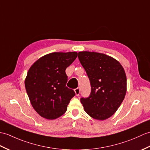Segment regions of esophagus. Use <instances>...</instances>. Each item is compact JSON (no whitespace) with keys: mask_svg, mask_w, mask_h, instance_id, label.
Returning a JSON list of instances; mask_svg holds the SVG:
<instances>
[{"mask_svg":"<svg viewBox=\"0 0 150 150\" xmlns=\"http://www.w3.org/2000/svg\"><path fill=\"white\" fill-rule=\"evenodd\" d=\"M80 92H81V89H80L79 88H77L75 89V95L76 96H79V95Z\"/></svg>","mask_w":150,"mask_h":150,"instance_id":"34e87169","label":"esophagus"}]
</instances>
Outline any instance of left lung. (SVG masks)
<instances>
[{"instance_id": "1", "label": "left lung", "mask_w": 150, "mask_h": 150, "mask_svg": "<svg viewBox=\"0 0 150 150\" xmlns=\"http://www.w3.org/2000/svg\"><path fill=\"white\" fill-rule=\"evenodd\" d=\"M78 57L91 87L88 98L81 102L86 112L94 119L104 120L116 112L127 92V76L116 59L98 52H80Z\"/></svg>"}]
</instances>
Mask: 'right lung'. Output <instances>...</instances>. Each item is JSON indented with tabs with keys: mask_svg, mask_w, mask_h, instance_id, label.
Listing matches in <instances>:
<instances>
[{
	"mask_svg": "<svg viewBox=\"0 0 150 150\" xmlns=\"http://www.w3.org/2000/svg\"><path fill=\"white\" fill-rule=\"evenodd\" d=\"M77 57V53L54 52L40 58L31 66L25 80L31 105L38 114L48 120L61 116L75 95L66 85L65 70Z\"/></svg>",
	"mask_w": 150,
	"mask_h": 150,
	"instance_id": "obj_1",
	"label": "right lung"
}]
</instances>
